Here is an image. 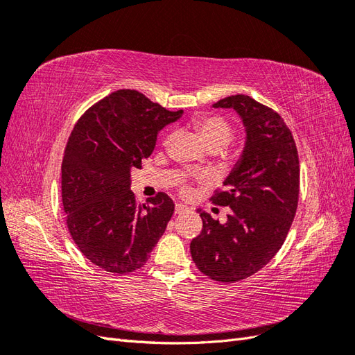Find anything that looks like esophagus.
<instances>
[{
  "instance_id": "esophagus-1",
  "label": "esophagus",
  "mask_w": 355,
  "mask_h": 355,
  "mask_svg": "<svg viewBox=\"0 0 355 355\" xmlns=\"http://www.w3.org/2000/svg\"><path fill=\"white\" fill-rule=\"evenodd\" d=\"M189 209L187 207V206H184V204H180V202H178L176 206H175V213L176 214H182V213H185V211H188Z\"/></svg>"
}]
</instances>
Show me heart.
<instances>
[{"mask_svg":"<svg viewBox=\"0 0 355 355\" xmlns=\"http://www.w3.org/2000/svg\"><path fill=\"white\" fill-rule=\"evenodd\" d=\"M191 124L210 149H220L231 141V124L218 114H198L192 118ZM171 137H173L171 133L164 137V145L170 144Z\"/></svg>","mask_w":355,"mask_h":355,"instance_id":"heart-1","label":"heart"}]
</instances>
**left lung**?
Returning a JSON list of instances; mask_svg holds the SVG:
<instances>
[{"mask_svg": "<svg viewBox=\"0 0 355 355\" xmlns=\"http://www.w3.org/2000/svg\"><path fill=\"white\" fill-rule=\"evenodd\" d=\"M213 106L240 114L247 141L223 188L210 198L231 209L228 220L219 223L200 211L202 230L191 241V254L204 275L235 283L262 270L282 249L297 209L299 157L292 132L270 106L247 94Z\"/></svg>", "mask_w": 355, "mask_h": 355, "instance_id": "obj_1", "label": "left lung"}]
</instances>
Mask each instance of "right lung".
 I'll use <instances>...</instances> for the list:
<instances>
[{
  "label": "right lung",
  "instance_id": "obj_1",
  "mask_svg": "<svg viewBox=\"0 0 355 355\" xmlns=\"http://www.w3.org/2000/svg\"><path fill=\"white\" fill-rule=\"evenodd\" d=\"M182 114L124 89L96 102L73 125L62 161L63 210L73 243L102 270H139L164 234L173 200L158 192L139 204L130 171L142 167L158 132Z\"/></svg>",
  "mask_w": 355,
  "mask_h": 355
}]
</instances>
